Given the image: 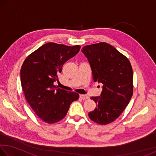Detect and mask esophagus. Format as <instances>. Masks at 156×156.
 <instances>
[{"instance_id":"esophagus-1","label":"esophagus","mask_w":156,"mask_h":156,"mask_svg":"<svg viewBox=\"0 0 156 156\" xmlns=\"http://www.w3.org/2000/svg\"><path fill=\"white\" fill-rule=\"evenodd\" d=\"M80 98L81 99H83V100H87V99L89 98V97L87 96V95H83V94H80Z\"/></svg>"}]
</instances>
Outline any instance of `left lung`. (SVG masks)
Segmentation results:
<instances>
[{
	"instance_id": "left-lung-1",
	"label": "left lung",
	"mask_w": 156,
	"mask_h": 156,
	"mask_svg": "<svg viewBox=\"0 0 156 156\" xmlns=\"http://www.w3.org/2000/svg\"><path fill=\"white\" fill-rule=\"evenodd\" d=\"M95 82L102 83L100 96L91 97L97 106L89 113L91 120L107 125L119 117L133 95V70L128 58L106 43L84 46Z\"/></svg>"
}]
</instances>
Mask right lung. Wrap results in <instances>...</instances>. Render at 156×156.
I'll list each match as a JSON object with an SVG mask.
<instances>
[{"instance_id": "right-lung-1", "label": "right lung", "mask_w": 156, "mask_h": 156, "mask_svg": "<svg viewBox=\"0 0 156 156\" xmlns=\"http://www.w3.org/2000/svg\"><path fill=\"white\" fill-rule=\"evenodd\" d=\"M80 46L69 47L48 43L25 60L20 69V81L25 98L38 118L49 124L61 120L72 102L79 95L56 89L54 83L65 62L80 51Z\"/></svg>"}]
</instances>
